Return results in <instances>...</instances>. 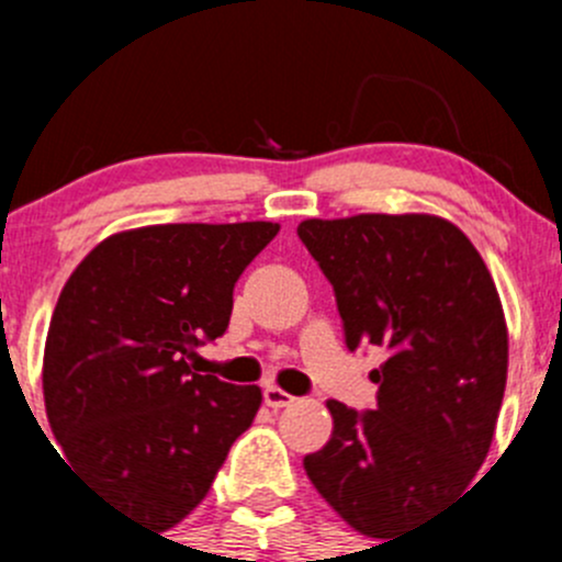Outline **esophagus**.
Instances as JSON below:
<instances>
[{
    "label": "esophagus",
    "mask_w": 562,
    "mask_h": 562,
    "mask_svg": "<svg viewBox=\"0 0 562 562\" xmlns=\"http://www.w3.org/2000/svg\"><path fill=\"white\" fill-rule=\"evenodd\" d=\"M263 402L269 407H274V411H280V407L293 405V396L288 394V391H282V389H277V386H266L263 389Z\"/></svg>",
    "instance_id": "34e87169"
}]
</instances>
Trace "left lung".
Returning a JSON list of instances; mask_svg holds the SVG:
<instances>
[{
	"mask_svg": "<svg viewBox=\"0 0 562 562\" xmlns=\"http://www.w3.org/2000/svg\"><path fill=\"white\" fill-rule=\"evenodd\" d=\"M299 239L331 282L348 348L389 350L370 372L375 411L328 400L331 438L304 470L353 530L394 538L490 454L508 375L501 296L473 241L435 214L304 220Z\"/></svg>",
	"mask_w": 562,
	"mask_h": 562,
	"instance_id": "8db88e82",
	"label": "left lung"
}]
</instances>
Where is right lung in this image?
Segmentation results:
<instances>
[{
    "mask_svg": "<svg viewBox=\"0 0 562 562\" xmlns=\"http://www.w3.org/2000/svg\"><path fill=\"white\" fill-rule=\"evenodd\" d=\"M277 223H171L100 241L65 282L43 353L67 462L133 522L179 525L258 413V386L192 372L225 334L234 285Z\"/></svg>",
    "mask_w": 562,
    "mask_h": 562,
    "instance_id": "obj_1",
    "label": "right lung"
}]
</instances>
